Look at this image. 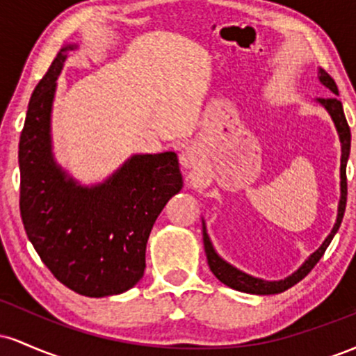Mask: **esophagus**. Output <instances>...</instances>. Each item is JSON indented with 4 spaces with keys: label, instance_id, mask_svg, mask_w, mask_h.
Instances as JSON below:
<instances>
[{
    "label": "esophagus",
    "instance_id": "1",
    "mask_svg": "<svg viewBox=\"0 0 356 356\" xmlns=\"http://www.w3.org/2000/svg\"><path fill=\"white\" fill-rule=\"evenodd\" d=\"M179 161H181V165L186 170H195L201 167L204 157L199 147L189 145L182 150L181 155H179Z\"/></svg>",
    "mask_w": 356,
    "mask_h": 356
}]
</instances>
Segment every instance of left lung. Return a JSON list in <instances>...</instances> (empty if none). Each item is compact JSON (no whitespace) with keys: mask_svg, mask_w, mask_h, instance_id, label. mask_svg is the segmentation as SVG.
Instances as JSON below:
<instances>
[{"mask_svg":"<svg viewBox=\"0 0 356 356\" xmlns=\"http://www.w3.org/2000/svg\"><path fill=\"white\" fill-rule=\"evenodd\" d=\"M318 80H320L323 87L328 88L333 95H338L337 83H334V80L328 75V73L323 70V68H318ZM316 102L326 110V112H328V115L332 117L334 129H337L338 132V138H340V144H341L340 201H338L337 220H334L333 224V229L328 236H326L325 241H323L321 246L314 252H312V254L308 256V259H305V263L301 264L295 273L286 276L284 280L268 281V280H263V277L248 275V273L241 271V269L232 266V264L227 263L226 259H222V257L218 254V251H216L214 246H212V241L209 238V234H207L206 220L202 219V241H204V249H206L207 264H209L212 275L218 277L220 283L229 286V288L236 289V291L249 293V295H259V296L277 295V293L286 291V289H289L291 286L300 283V281L303 280L309 271H312L314 264H316L318 261L321 259V256L325 254L326 248L330 246V243H332L334 234H337L338 229H340V224L343 220V214H345V207H346V162H348V157H350L351 134H350L348 122H346L345 112H343V105L337 97H332V99H316Z\"/></svg>","mask_w":356,"mask_h":356,"instance_id":"obj_1","label":"left lung"}]
</instances>
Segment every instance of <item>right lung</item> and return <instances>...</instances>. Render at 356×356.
<instances>
[{"instance_id":"obj_1","label":"right lung","mask_w":356,"mask_h":356,"mask_svg":"<svg viewBox=\"0 0 356 356\" xmlns=\"http://www.w3.org/2000/svg\"><path fill=\"white\" fill-rule=\"evenodd\" d=\"M68 43L28 104L19 137V211L28 239L53 276L90 298L120 295L144 276L155 219L182 189L177 154H134L104 182L83 186L56 162L51 112Z\"/></svg>"}]
</instances>
